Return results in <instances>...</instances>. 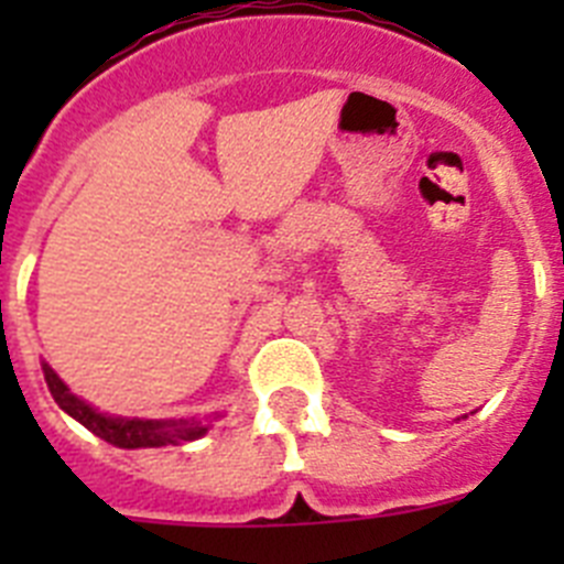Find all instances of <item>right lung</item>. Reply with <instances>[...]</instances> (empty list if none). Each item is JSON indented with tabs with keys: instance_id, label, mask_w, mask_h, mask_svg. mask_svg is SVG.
Segmentation results:
<instances>
[{
	"instance_id": "1",
	"label": "right lung",
	"mask_w": 564,
	"mask_h": 564,
	"mask_svg": "<svg viewBox=\"0 0 564 564\" xmlns=\"http://www.w3.org/2000/svg\"><path fill=\"white\" fill-rule=\"evenodd\" d=\"M44 381L53 395V401L67 412L73 421L87 426L93 435L101 441L112 443L118 449H158V446H177V443L197 441L212 430V423L223 417L220 412L206 417H123L109 415V412L96 410L93 403L78 398L76 392H69L67 383L58 378V372L42 361Z\"/></svg>"
}]
</instances>
